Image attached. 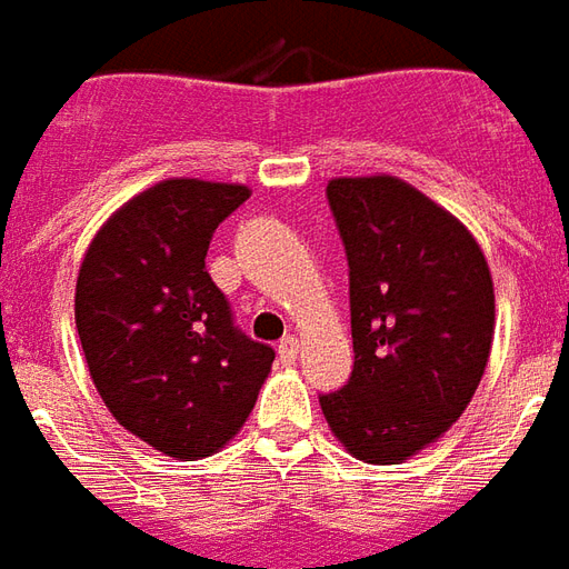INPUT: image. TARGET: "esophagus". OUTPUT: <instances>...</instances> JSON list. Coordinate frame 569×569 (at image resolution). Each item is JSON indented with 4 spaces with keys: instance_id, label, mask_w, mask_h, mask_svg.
<instances>
[{
    "instance_id": "1",
    "label": "esophagus",
    "mask_w": 569,
    "mask_h": 569,
    "mask_svg": "<svg viewBox=\"0 0 569 569\" xmlns=\"http://www.w3.org/2000/svg\"><path fill=\"white\" fill-rule=\"evenodd\" d=\"M297 352H300V340H297V337H284V340L278 342V358H281L284 365H293V361H297Z\"/></svg>"
}]
</instances>
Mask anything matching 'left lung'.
Returning <instances> with one entry per match:
<instances>
[{
	"instance_id": "8db88e82",
	"label": "left lung",
	"mask_w": 569,
	"mask_h": 569,
	"mask_svg": "<svg viewBox=\"0 0 569 569\" xmlns=\"http://www.w3.org/2000/svg\"><path fill=\"white\" fill-rule=\"evenodd\" d=\"M328 199L349 257L356 368L321 410L352 457L398 466L462 417L485 377L493 276L469 227L401 177H333Z\"/></svg>"
}]
</instances>
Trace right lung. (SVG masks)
Wrapping results in <instances>:
<instances>
[{"label": "right lung", "instance_id": "1", "mask_svg": "<svg viewBox=\"0 0 569 569\" xmlns=\"http://www.w3.org/2000/svg\"><path fill=\"white\" fill-rule=\"evenodd\" d=\"M248 196L244 183L159 180L107 217L76 278V330L103 405L183 462L241 432L276 361L232 325L204 269L213 229Z\"/></svg>", "mask_w": 569, "mask_h": 569}]
</instances>
